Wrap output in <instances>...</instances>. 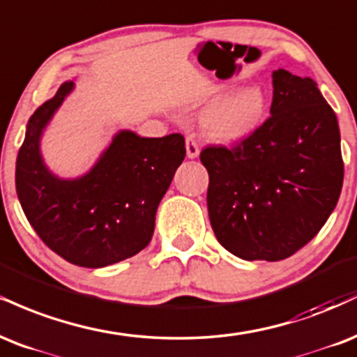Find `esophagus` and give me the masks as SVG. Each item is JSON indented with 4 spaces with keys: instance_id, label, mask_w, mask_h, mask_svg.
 <instances>
[{
    "instance_id": "34e87169",
    "label": "esophagus",
    "mask_w": 357,
    "mask_h": 357,
    "mask_svg": "<svg viewBox=\"0 0 357 357\" xmlns=\"http://www.w3.org/2000/svg\"><path fill=\"white\" fill-rule=\"evenodd\" d=\"M185 149H187V157L188 158H197V157H199V153H200L199 144H197L194 137H187Z\"/></svg>"
}]
</instances>
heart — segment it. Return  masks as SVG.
Wrapping results in <instances>:
<instances>
[{
	"mask_svg": "<svg viewBox=\"0 0 357 357\" xmlns=\"http://www.w3.org/2000/svg\"><path fill=\"white\" fill-rule=\"evenodd\" d=\"M208 103L212 108L204 115L205 135L213 142L236 145L252 137L266 123L271 112L269 93L262 86H245L237 91L217 88Z\"/></svg>",
	"mask_w": 357,
	"mask_h": 357,
	"instance_id": "b5f03b06",
	"label": "heart"
}]
</instances>
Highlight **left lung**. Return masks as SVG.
<instances>
[{
	"label": "left lung",
	"mask_w": 357,
	"mask_h": 357,
	"mask_svg": "<svg viewBox=\"0 0 357 357\" xmlns=\"http://www.w3.org/2000/svg\"><path fill=\"white\" fill-rule=\"evenodd\" d=\"M271 116L234 149L207 146V207L217 241L244 261H282L319 232L341 195L336 113L311 78L272 73Z\"/></svg>",
	"instance_id": "1"
}]
</instances>
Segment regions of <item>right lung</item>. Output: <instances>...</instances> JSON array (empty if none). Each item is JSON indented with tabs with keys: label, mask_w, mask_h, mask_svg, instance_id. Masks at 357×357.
I'll return each mask as SVG.
<instances>
[{
	"label": "right lung",
	"mask_w": 357,
	"mask_h": 357,
	"mask_svg": "<svg viewBox=\"0 0 357 357\" xmlns=\"http://www.w3.org/2000/svg\"><path fill=\"white\" fill-rule=\"evenodd\" d=\"M75 88L66 82L36 108L16 158V194L31 227L53 252L98 269L150 244L158 204L185 158L180 133L146 138L120 130L86 174L61 178L46 167L41 137Z\"/></svg>",
	"instance_id": "add662e5"
}]
</instances>
